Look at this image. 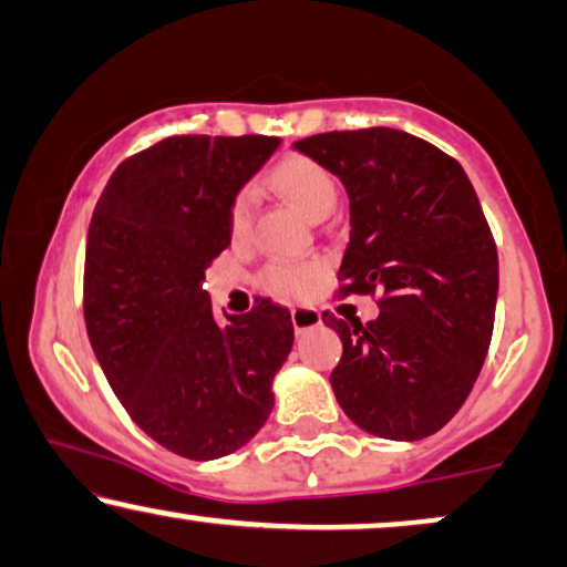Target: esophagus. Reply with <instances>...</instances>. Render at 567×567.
Masks as SVG:
<instances>
[{"label": "esophagus", "mask_w": 567, "mask_h": 567, "mask_svg": "<svg viewBox=\"0 0 567 567\" xmlns=\"http://www.w3.org/2000/svg\"><path fill=\"white\" fill-rule=\"evenodd\" d=\"M290 316H292V327H296L298 334L300 331L316 329L321 323V313L316 311V308H292Z\"/></svg>", "instance_id": "34e87169"}]
</instances>
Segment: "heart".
I'll list each match as a JSON object with an SVG mask.
<instances>
[{
  "label": "heart",
  "instance_id": "obj_1",
  "mask_svg": "<svg viewBox=\"0 0 567 567\" xmlns=\"http://www.w3.org/2000/svg\"><path fill=\"white\" fill-rule=\"evenodd\" d=\"M269 181L308 220L319 223L334 213L339 199L337 181L311 157L288 155L271 168ZM248 225H251V194H240L230 209L233 238H244ZM316 275H319V267L313 264H271L264 271V285L282 296H303Z\"/></svg>",
  "mask_w": 567,
  "mask_h": 567
}]
</instances>
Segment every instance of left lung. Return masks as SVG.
Instances as JSON below:
<instances>
[{
  "mask_svg": "<svg viewBox=\"0 0 567 567\" xmlns=\"http://www.w3.org/2000/svg\"><path fill=\"white\" fill-rule=\"evenodd\" d=\"M292 147L350 199L339 292H383L368 323L323 313L342 339L329 375L337 402L365 433L422 441L462 410L493 339L497 248L472 181L454 157L389 126Z\"/></svg>",
  "mask_w": 567,
  "mask_h": 567,
  "instance_id": "left-lung-1",
  "label": "left lung"
}]
</instances>
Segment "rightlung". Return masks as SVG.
<instances>
[{
  "label": "right lung",
  "instance_id": "right-lung-1",
  "mask_svg": "<svg viewBox=\"0 0 567 567\" xmlns=\"http://www.w3.org/2000/svg\"><path fill=\"white\" fill-rule=\"evenodd\" d=\"M277 137H168L113 171L85 248V323L113 394L173 454L213 462L267 422L292 350L290 311L261 300L215 321L205 271Z\"/></svg>",
  "mask_w": 567,
  "mask_h": 567
}]
</instances>
